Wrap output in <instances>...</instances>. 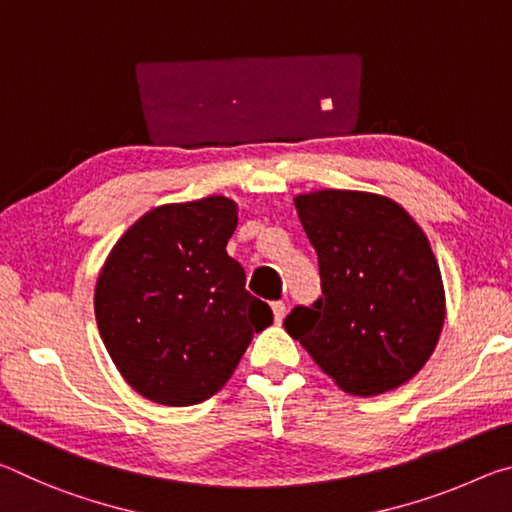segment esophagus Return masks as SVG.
Instances as JSON below:
<instances>
[{
	"instance_id": "obj_1",
	"label": "esophagus",
	"mask_w": 512,
	"mask_h": 512,
	"mask_svg": "<svg viewBox=\"0 0 512 512\" xmlns=\"http://www.w3.org/2000/svg\"><path fill=\"white\" fill-rule=\"evenodd\" d=\"M271 309H273V318H275V323L280 325L282 320H284V316H287V305H284V302H271Z\"/></svg>"
}]
</instances>
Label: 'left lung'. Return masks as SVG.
<instances>
[{"label":"left lung","instance_id":"left-lung-1","mask_svg":"<svg viewBox=\"0 0 512 512\" xmlns=\"http://www.w3.org/2000/svg\"><path fill=\"white\" fill-rule=\"evenodd\" d=\"M318 255L323 298L284 329L350 395H381L418 375L445 325L429 239L393 198L316 189L293 198Z\"/></svg>","mask_w":512,"mask_h":512}]
</instances>
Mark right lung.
<instances>
[{
  "label": "right lung",
  "mask_w": 512,
  "mask_h": 512,
  "mask_svg": "<svg viewBox=\"0 0 512 512\" xmlns=\"http://www.w3.org/2000/svg\"><path fill=\"white\" fill-rule=\"evenodd\" d=\"M237 203H167L140 216L106 257L94 289L99 334L146 400L192 406L219 393L257 332L273 323L228 255Z\"/></svg>",
  "instance_id": "obj_1"
}]
</instances>
